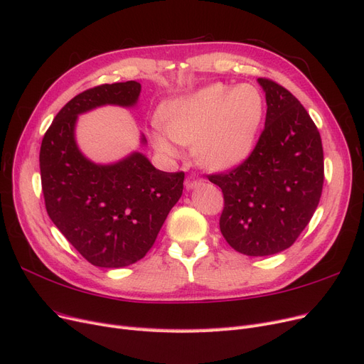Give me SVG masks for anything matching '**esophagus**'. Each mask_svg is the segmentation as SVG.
<instances>
[{
  "mask_svg": "<svg viewBox=\"0 0 364 364\" xmlns=\"http://www.w3.org/2000/svg\"><path fill=\"white\" fill-rule=\"evenodd\" d=\"M202 183H203V179H200V178H188V179H186V182H185L186 188H188V190L197 188V186H200Z\"/></svg>",
  "mask_w": 364,
  "mask_h": 364,
  "instance_id": "34e87169",
  "label": "esophagus"
}]
</instances>
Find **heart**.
Masks as SVG:
<instances>
[{
	"label": "heart",
	"instance_id": "obj_1",
	"mask_svg": "<svg viewBox=\"0 0 364 364\" xmlns=\"http://www.w3.org/2000/svg\"><path fill=\"white\" fill-rule=\"evenodd\" d=\"M158 117L162 129L153 139L161 153H178L171 139L183 146L194 144V158L202 167L225 171L250 155L262 124L264 100L252 85L213 83L164 103Z\"/></svg>",
	"mask_w": 364,
	"mask_h": 364
}]
</instances>
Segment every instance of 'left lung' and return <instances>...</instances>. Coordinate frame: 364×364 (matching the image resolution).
I'll list each match as a JSON object with an SVG mask.
<instances>
[{"mask_svg": "<svg viewBox=\"0 0 364 364\" xmlns=\"http://www.w3.org/2000/svg\"><path fill=\"white\" fill-rule=\"evenodd\" d=\"M258 82L267 114L255 149L232 170L208 179L223 193L220 230L229 246L269 257L289 249L310 223L323 188V149L301 102L277 82Z\"/></svg>", "mask_w": 364, "mask_h": 364, "instance_id": "left-lung-1", "label": "left lung"}]
</instances>
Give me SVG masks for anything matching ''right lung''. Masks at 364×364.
Segmentation results:
<instances>
[{
  "label": "right lung",
  "instance_id": "add662e5",
  "mask_svg": "<svg viewBox=\"0 0 364 364\" xmlns=\"http://www.w3.org/2000/svg\"><path fill=\"white\" fill-rule=\"evenodd\" d=\"M139 92L135 80L86 90L60 109L42 138L39 165L47 213L97 267H126L144 258L183 190V171L156 170L142 153L98 165L75 144L77 115L103 105L134 106ZM141 141L144 144L146 138Z\"/></svg>",
  "mask_w": 364,
  "mask_h": 364
}]
</instances>
